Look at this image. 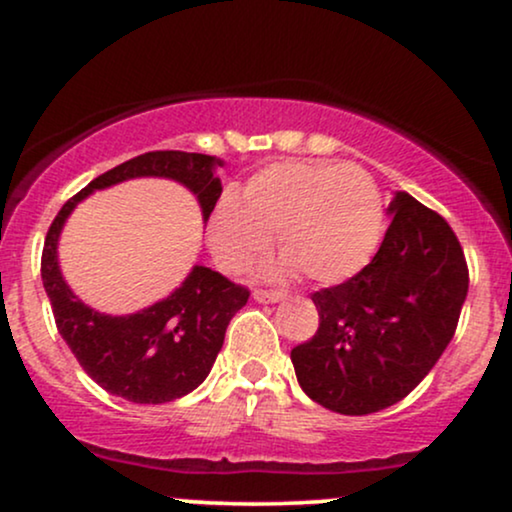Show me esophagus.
<instances>
[{"label": "esophagus", "instance_id": "obj_1", "mask_svg": "<svg viewBox=\"0 0 512 512\" xmlns=\"http://www.w3.org/2000/svg\"><path fill=\"white\" fill-rule=\"evenodd\" d=\"M252 298H255L257 303H276L284 298V293L274 291V289H255L252 291Z\"/></svg>", "mask_w": 512, "mask_h": 512}]
</instances>
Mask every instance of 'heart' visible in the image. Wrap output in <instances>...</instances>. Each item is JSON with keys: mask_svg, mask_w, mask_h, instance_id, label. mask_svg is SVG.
I'll list each match as a JSON object with an SVG mask.
<instances>
[{"mask_svg": "<svg viewBox=\"0 0 512 512\" xmlns=\"http://www.w3.org/2000/svg\"><path fill=\"white\" fill-rule=\"evenodd\" d=\"M385 204L373 175L330 161H279L257 170L240 202L223 197L209 219V245L226 272H245L272 250L313 284H339L373 260Z\"/></svg>", "mask_w": 512, "mask_h": 512, "instance_id": "1", "label": "heart"}]
</instances>
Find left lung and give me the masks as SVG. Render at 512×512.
<instances>
[{"label": "left lung", "instance_id": "obj_1", "mask_svg": "<svg viewBox=\"0 0 512 512\" xmlns=\"http://www.w3.org/2000/svg\"><path fill=\"white\" fill-rule=\"evenodd\" d=\"M390 214L373 260L310 296L320 327L291 349L305 395L337 414H373L407 397L450 344L467 298V260L450 223L407 192Z\"/></svg>", "mask_w": 512, "mask_h": 512}]
</instances>
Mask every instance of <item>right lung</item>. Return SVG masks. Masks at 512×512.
I'll list each match as a JSON object with an SVG mask.
<instances>
[{"label": "right lung", "mask_w": 512, "mask_h": 512, "mask_svg": "<svg viewBox=\"0 0 512 512\" xmlns=\"http://www.w3.org/2000/svg\"><path fill=\"white\" fill-rule=\"evenodd\" d=\"M214 156L187 151H149L98 175L64 202L50 223L40 260L55 325L79 366L110 395L134 404H166L204 383L223 346L231 317L248 303L250 291L207 267H195L166 301L142 313L113 317L96 313L69 291L57 267V238L76 202L115 182L156 175L190 187L204 219L221 197Z\"/></svg>", "instance_id": "right-lung-1"}]
</instances>
